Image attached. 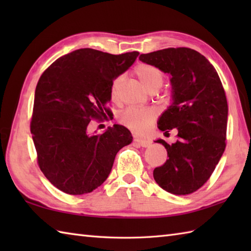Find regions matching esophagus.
Segmentation results:
<instances>
[{"label":"esophagus","instance_id":"obj_1","mask_svg":"<svg viewBox=\"0 0 251 251\" xmlns=\"http://www.w3.org/2000/svg\"><path fill=\"white\" fill-rule=\"evenodd\" d=\"M135 143H137L138 146H140L142 148H148L151 146V141L150 140H145V139H139V138H136Z\"/></svg>","mask_w":251,"mask_h":251}]
</instances>
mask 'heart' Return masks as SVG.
<instances>
[{
  "instance_id": "1",
  "label": "heart",
  "mask_w": 251,
  "mask_h": 251,
  "mask_svg": "<svg viewBox=\"0 0 251 251\" xmlns=\"http://www.w3.org/2000/svg\"><path fill=\"white\" fill-rule=\"evenodd\" d=\"M137 77L145 85V87L152 92L157 90L164 83V74L155 66L140 63L135 70ZM123 82L122 76H117L113 79L110 87V97L113 101L119 99L120 88ZM156 111L151 108H127L119 114V121L121 124L136 134H145L156 120Z\"/></svg>"
}]
</instances>
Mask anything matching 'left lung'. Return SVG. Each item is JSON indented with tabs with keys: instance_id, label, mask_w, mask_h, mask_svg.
I'll use <instances>...</instances> for the list:
<instances>
[{
	"instance_id": "obj_1",
	"label": "left lung",
	"mask_w": 251,
	"mask_h": 251,
	"mask_svg": "<svg viewBox=\"0 0 251 251\" xmlns=\"http://www.w3.org/2000/svg\"><path fill=\"white\" fill-rule=\"evenodd\" d=\"M139 59L172 75L173 103L158 121L165 134L177 128L178 140L168 145V159L153 177L165 191L186 195L210 178L226 149L227 101L214 66L188 47L165 49L141 54Z\"/></svg>"
}]
</instances>
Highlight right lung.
<instances>
[{
	"label": "right lung",
	"instance_id": "1",
	"mask_svg": "<svg viewBox=\"0 0 251 251\" xmlns=\"http://www.w3.org/2000/svg\"><path fill=\"white\" fill-rule=\"evenodd\" d=\"M138 55L81 49L58 58L41 75L30 130L39 167L58 190L70 195L90 193L108 178L116 153L131 143L124 126L92 135L89 124L113 119L106 106L111 84Z\"/></svg>",
	"mask_w": 251,
	"mask_h": 251
}]
</instances>
